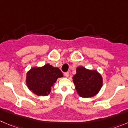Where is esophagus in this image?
I'll return each instance as SVG.
<instances>
[{"mask_svg":"<svg viewBox=\"0 0 128 128\" xmlns=\"http://www.w3.org/2000/svg\"><path fill=\"white\" fill-rule=\"evenodd\" d=\"M69 74H69V72H64V76H65L66 78H68V76H69Z\"/></svg>","mask_w":128,"mask_h":128,"instance_id":"1","label":"esophagus"}]
</instances>
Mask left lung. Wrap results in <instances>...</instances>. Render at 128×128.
<instances>
[{"label": "left lung", "mask_w": 128, "mask_h": 128, "mask_svg": "<svg viewBox=\"0 0 128 128\" xmlns=\"http://www.w3.org/2000/svg\"><path fill=\"white\" fill-rule=\"evenodd\" d=\"M76 90L82 97H91L96 95L102 86V78L96 71L86 70L83 67L76 69L72 78Z\"/></svg>", "instance_id": "obj_1"}]
</instances>
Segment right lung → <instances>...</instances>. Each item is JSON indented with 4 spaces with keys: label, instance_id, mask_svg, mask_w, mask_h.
Listing matches in <instances>:
<instances>
[{
    "label": "right lung",
    "instance_id": "obj_1",
    "mask_svg": "<svg viewBox=\"0 0 128 128\" xmlns=\"http://www.w3.org/2000/svg\"><path fill=\"white\" fill-rule=\"evenodd\" d=\"M63 74L58 68L47 64L42 68H33L27 73L26 84L28 88L37 95L46 96L49 94L51 86Z\"/></svg>",
    "mask_w": 128,
    "mask_h": 128
}]
</instances>
